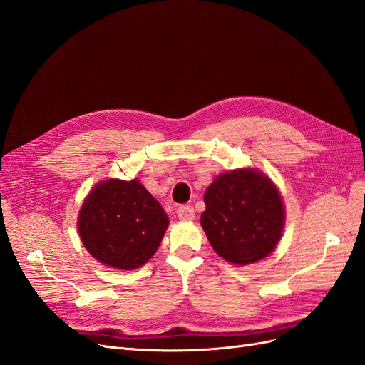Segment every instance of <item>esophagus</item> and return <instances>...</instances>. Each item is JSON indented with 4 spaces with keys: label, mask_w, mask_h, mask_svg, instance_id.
I'll use <instances>...</instances> for the list:
<instances>
[{
    "label": "esophagus",
    "mask_w": 365,
    "mask_h": 365,
    "mask_svg": "<svg viewBox=\"0 0 365 365\" xmlns=\"http://www.w3.org/2000/svg\"><path fill=\"white\" fill-rule=\"evenodd\" d=\"M176 216L181 220H192L195 217V210L192 205H181L176 210Z\"/></svg>",
    "instance_id": "34e87169"
}]
</instances>
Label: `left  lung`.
Here are the masks:
<instances>
[{
  "mask_svg": "<svg viewBox=\"0 0 365 365\" xmlns=\"http://www.w3.org/2000/svg\"><path fill=\"white\" fill-rule=\"evenodd\" d=\"M201 225L220 257L254 263L275 248L282 237L284 210L268 176L250 169L219 175L204 195Z\"/></svg>",
  "mask_w": 365,
  "mask_h": 365,
  "instance_id": "left-lung-1",
  "label": "left lung"
}]
</instances>
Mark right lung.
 <instances>
[{
	"mask_svg": "<svg viewBox=\"0 0 365 365\" xmlns=\"http://www.w3.org/2000/svg\"><path fill=\"white\" fill-rule=\"evenodd\" d=\"M169 217L138 180L96 185L79 213L82 244L94 259L117 269H135L158 250Z\"/></svg>",
	"mask_w": 365,
	"mask_h": 365,
	"instance_id": "1",
	"label": "right lung"
}]
</instances>
